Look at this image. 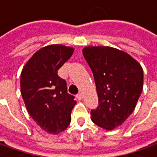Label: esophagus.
I'll list each match as a JSON object with an SVG mask.
<instances>
[{
	"label": "esophagus",
	"mask_w": 157,
	"mask_h": 157,
	"mask_svg": "<svg viewBox=\"0 0 157 157\" xmlns=\"http://www.w3.org/2000/svg\"><path fill=\"white\" fill-rule=\"evenodd\" d=\"M76 98L78 99V100H82V99L83 98V95H82V92H80V93H78V94L76 95Z\"/></svg>",
	"instance_id": "esophagus-1"
}]
</instances>
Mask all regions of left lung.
Instances as JSON below:
<instances>
[{
	"mask_svg": "<svg viewBox=\"0 0 157 157\" xmlns=\"http://www.w3.org/2000/svg\"><path fill=\"white\" fill-rule=\"evenodd\" d=\"M95 80L99 106L91 111L92 122L113 130L134 111L143 89V69L126 52L108 46L82 49Z\"/></svg>",
	"mask_w": 157,
	"mask_h": 157,
	"instance_id": "1",
	"label": "left lung"
}]
</instances>
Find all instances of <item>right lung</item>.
<instances>
[{"mask_svg":"<svg viewBox=\"0 0 157 157\" xmlns=\"http://www.w3.org/2000/svg\"><path fill=\"white\" fill-rule=\"evenodd\" d=\"M74 53L62 44L45 46L35 52L22 68L21 93L29 115L45 132L58 135L71 121L75 97L67 92L58 70Z\"/></svg>","mask_w":157,"mask_h":157,"instance_id":"obj_1","label":"right lung"}]
</instances>
